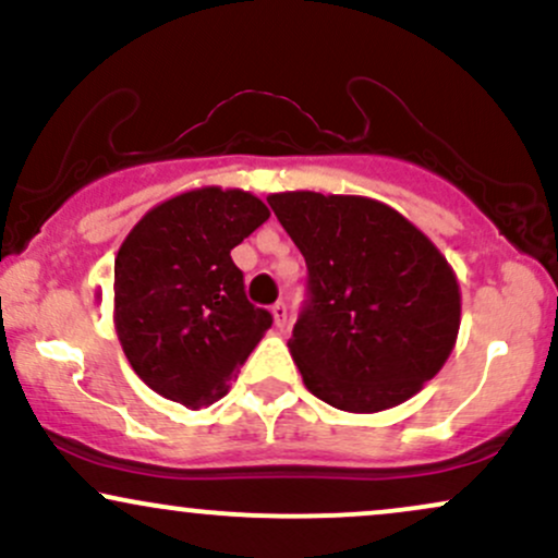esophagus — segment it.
I'll use <instances>...</instances> for the list:
<instances>
[{
	"instance_id": "esophagus-1",
	"label": "esophagus",
	"mask_w": 558,
	"mask_h": 558,
	"mask_svg": "<svg viewBox=\"0 0 558 558\" xmlns=\"http://www.w3.org/2000/svg\"><path fill=\"white\" fill-rule=\"evenodd\" d=\"M272 319L278 328H286L288 325V306L283 304V301H278V304H272Z\"/></svg>"
}]
</instances>
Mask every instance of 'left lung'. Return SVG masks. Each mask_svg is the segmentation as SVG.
Returning a JSON list of instances; mask_svg holds the SVG:
<instances>
[{
	"label": "left lung",
	"instance_id": "obj_1",
	"mask_svg": "<svg viewBox=\"0 0 558 558\" xmlns=\"http://www.w3.org/2000/svg\"><path fill=\"white\" fill-rule=\"evenodd\" d=\"M306 259L310 299L288 341L304 386L330 407H399L440 373L462 323L457 275L438 246L367 196H267Z\"/></svg>",
	"mask_w": 558,
	"mask_h": 558
}]
</instances>
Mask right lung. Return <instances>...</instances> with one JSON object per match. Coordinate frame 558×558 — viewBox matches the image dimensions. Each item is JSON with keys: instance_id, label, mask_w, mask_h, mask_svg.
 Here are the masks:
<instances>
[{"instance_id": "obj_1", "label": "right lung", "mask_w": 558, "mask_h": 558, "mask_svg": "<svg viewBox=\"0 0 558 558\" xmlns=\"http://www.w3.org/2000/svg\"><path fill=\"white\" fill-rule=\"evenodd\" d=\"M270 217L248 191L204 189L157 204L114 257V330L133 373L155 393L202 409L272 325L246 299L230 252Z\"/></svg>"}]
</instances>
